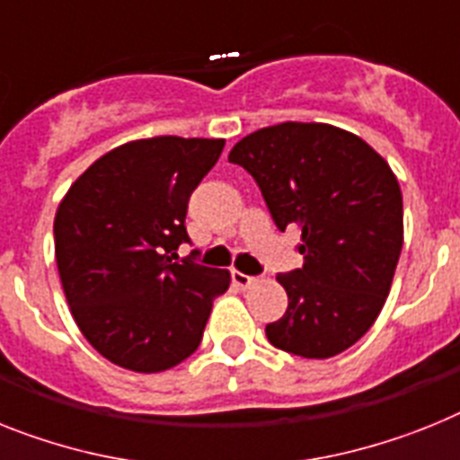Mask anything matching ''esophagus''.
I'll use <instances>...</instances> for the list:
<instances>
[{"mask_svg": "<svg viewBox=\"0 0 460 460\" xmlns=\"http://www.w3.org/2000/svg\"><path fill=\"white\" fill-rule=\"evenodd\" d=\"M231 280H234V285H236L238 289H248L250 285L257 283V278L248 276V273H241V271H231Z\"/></svg>", "mask_w": 460, "mask_h": 460, "instance_id": "obj_1", "label": "esophagus"}]
</instances>
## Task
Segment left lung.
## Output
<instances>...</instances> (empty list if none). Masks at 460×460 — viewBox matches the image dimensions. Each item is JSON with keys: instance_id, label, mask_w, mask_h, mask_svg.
<instances>
[{"instance_id": "obj_1", "label": "left lung", "mask_w": 460, "mask_h": 460, "mask_svg": "<svg viewBox=\"0 0 460 460\" xmlns=\"http://www.w3.org/2000/svg\"><path fill=\"white\" fill-rule=\"evenodd\" d=\"M231 164L254 177L280 231L296 226L302 269L278 273L288 311L266 339L325 360L379 318L402 250V194L391 165L358 135L285 121L243 137Z\"/></svg>"}]
</instances>
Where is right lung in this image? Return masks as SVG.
<instances>
[{
  "instance_id": "add662e5",
  "label": "right lung",
  "mask_w": 460,
  "mask_h": 460,
  "mask_svg": "<svg viewBox=\"0 0 460 460\" xmlns=\"http://www.w3.org/2000/svg\"><path fill=\"white\" fill-rule=\"evenodd\" d=\"M224 140L161 135L98 158L58 206L53 236L65 296L102 358L154 374L199 349L224 269L177 260L187 208Z\"/></svg>"
}]
</instances>
